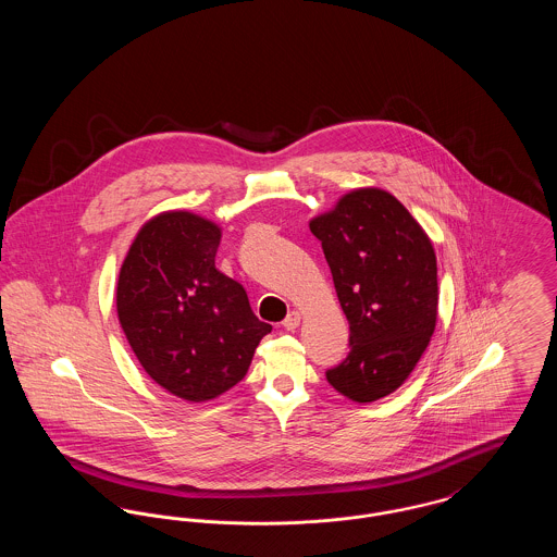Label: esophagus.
<instances>
[{"instance_id":"1","label":"esophagus","mask_w":557,"mask_h":557,"mask_svg":"<svg viewBox=\"0 0 557 557\" xmlns=\"http://www.w3.org/2000/svg\"><path fill=\"white\" fill-rule=\"evenodd\" d=\"M298 325H300V313H298V311H292L290 315L284 319V327H286L288 332H294Z\"/></svg>"}]
</instances>
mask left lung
<instances>
[{
  "instance_id": "1",
  "label": "left lung",
  "mask_w": 557,
  "mask_h": 557,
  "mask_svg": "<svg viewBox=\"0 0 557 557\" xmlns=\"http://www.w3.org/2000/svg\"><path fill=\"white\" fill-rule=\"evenodd\" d=\"M309 227L350 325V352L325 377L355 403L386 397L418 366L436 327L434 246L411 212L380 187L348 191Z\"/></svg>"
}]
</instances>
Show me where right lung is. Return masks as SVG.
<instances>
[{"label":"right lung","mask_w":557,"mask_h":557,"mask_svg":"<svg viewBox=\"0 0 557 557\" xmlns=\"http://www.w3.org/2000/svg\"><path fill=\"white\" fill-rule=\"evenodd\" d=\"M221 227L189 211L160 212L129 246L116 284L121 327L146 373L189 403L246 375L271 325L246 290L214 267Z\"/></svg>","instance_id":"obj_1"}]
</instances>
